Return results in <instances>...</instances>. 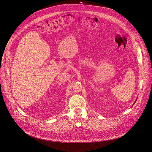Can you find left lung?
<instances>
[{"label":"left lung","instance_id":"obj_1","mask_svg":"<svg viewBox=\"0 0 152 152\" xmlns=\"http://www.w3.org/2000/svg\"><path fill=\"white\" fill-rule=\"evenodd\" d=\"M133 105H134V104H133Z\"/></svg>","mask_w":152,"mask_h":152}]
</instances>
